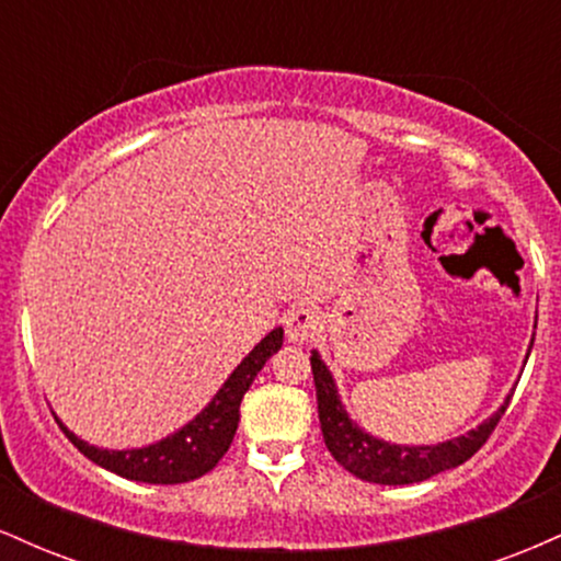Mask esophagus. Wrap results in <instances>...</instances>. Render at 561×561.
I'll list each match as a JSON object with an SVG mask.
<instances>
[{"label":"esophagus","mask_w":561,"mask_h":561,"mask_svg":"<svg viewBox=\"0 0 561 561\" xmlns=\"http://www.w3.org/2000/svg\"><path fill=\"white\" fill-rule=\"evenodd\" d=\"M285 330H287L289 343H308V340L317 337L321 330L319 311H313V308L308 306L293 308V311L285 317Z\"/></svg>","instance_id":"1"}]
</instances>
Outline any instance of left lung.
I'll return each instance as SVG.
<instances>
[{"mask_svg": "<svg viewBox=\"0 0 561 561\" xmlns=\"http://www.w3.org/2000/svg\"><path fill=\"white\" fill-rule=\"evenodd\" d=\"M527 356H530V351H527ZM311 371L313 382H317L321 435H324L334 461L351 474H356L358 480L379 482V485H411V482L430 480L433 474L465 465L469 456L478 454L482 443L491 437L495 424L504 416L508 401H512V392H508L506 401L493 416H488L478 427L469 430L467 435L454 437V440L437 443V446H398V443L379 440V437L364 433L347 416L332 371L321 362L319 351H311Z\"/></svg>", "mask_w": 561, "mask_h": 561, "instance_id": "1", "label": "left lung"}]
</instances>
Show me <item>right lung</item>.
I'll use <instances>...</instances> for the list:
<instances>
[{
	"label": "right lung",
	"instance_id": "right-lung-1",
	"mask_svg": "<svg viewBox=\"0 0 561 561\" xmlns=\"http://www.w3.org/2000/svg\"><path fill=\"white\" fill-rule=\"evenodd\" d=\"M285 330L276 327L261 340L248 356L242 358L240 366L231 371L221 390L216 392L214 401L205 405L192 422H186L182 430L171 433L163 440L152 443L145 448H126L111 450L89 446L87 440L76 437L70 430L57 420L68 440L81 450L87 459L100 465L107 472L121 474L126 480L150 482V485H176V482H190L203 478L210 472L221 456L227 454L231 440H234L237 424H240V403L242 396L250 390L253 379L259 377L263 364L274 356L282 347Z\"/></svg>",
	"mask_w": 561,
	"mask_h": 561
}]
</instances>
